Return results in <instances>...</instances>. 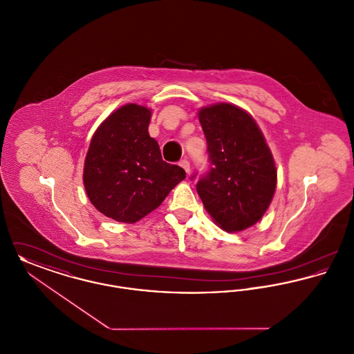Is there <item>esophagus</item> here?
<instances>
[{"label":"esophagus","mask_w":354,"mask_h":354,"mask_svg":"<svg viewBox=\"0 0 354 354\" xmlns=\"http://www.w3.org/2000/svg\"><path fill=\"white\" fill-rule=\"evenodd\" d=\"M179 166H180L182 169H185V171L187 172V174H188V172H189V169H191V167H189V162H188L187 159L180 160V162H179Z\"/></svg>","instance_id":"1"}]
</instances>
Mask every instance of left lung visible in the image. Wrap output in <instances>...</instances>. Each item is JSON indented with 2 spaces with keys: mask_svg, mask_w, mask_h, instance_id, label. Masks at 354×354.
<instances>
[{
  "mask_svg": "<svg viewBox=\"0 0 354 354\" xmlns=\"http://www.w3.org/2000/svg\"><path fill=\"white\" fill-rule=\"evenodd\" d=\"M199 120L209 169L196 191L224 231H243L261 219L272 202L277 176L273 156L254 119L237 106L204 107Z\"/></svg>",
  "mask_w": 354,
  "mask_h": 354,
  "instance_id": "1",
  "label": "left lung"
}]
</instances>
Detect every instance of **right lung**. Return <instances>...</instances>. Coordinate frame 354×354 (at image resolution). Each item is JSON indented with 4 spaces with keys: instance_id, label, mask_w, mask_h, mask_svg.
Listing matches in <instances>:
<instances>
[{
    "instance_id": "add662e5",
    "label": "right lung",
    "mask_w": 354,
    "mask_h": 354,
    "mask_svg": "<svg viewBox=\"0 0 354 354\" xmlns=\"http://www.w3.org/2000/svg\"><path fill=\"white\" fill-rule=\"evenodd\" d=\"M151 111L126 104L106 119L86 155L84 185L104 216L135 223L149 215L185 178V171L162 159L149 134Z\"/></svg>"
}]
</instances>
